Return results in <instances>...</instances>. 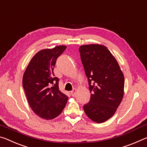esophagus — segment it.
<instances>
[{"label": "esophagus", "instance_id": "1", "mask_svg": "<svg viewBox=\"0 0 147 147\" xmlns=\"http://www.w3.org/2000/svg\"><path fill=\"white\" fill-rule=\"evenodd\" d=\"M70 93H71V95L72 96H75L76 94V88H74L73 90H71Z\"/></svg>", "mask_w": 147, "mask_h": 147}]
</instances>
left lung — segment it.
<instances>
[{
  "instance_id": "left-lung-1",
  "label": "left lung",
  "mask_w": 147,
  "mask_h": 147,
  "mask_svg": "<svg viewBox=\"0 0 147 147\" xmlns=\"http://www.w3.org/2000/svg\"><path fill=\"white\" fill-rule=\"evenodd\" d=\"M79 51L91 93L83 109L92 121L101 123L110 119L121 104L124 96L123 73L104 45H83Z\"/></svg>"
}]
</instances>
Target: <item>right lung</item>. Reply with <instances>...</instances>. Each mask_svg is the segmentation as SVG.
<instances>
[{
    "instance_id": "obj_1",
    "label": "right lung",
    "mask_w": 147,
    "mask_h": 147,
    "mask_svg": "<svg viewBox=\"0 0 147 147\" xmlns=\"http://www.w3.org/2000/svg\"><path fill=\"white\" fill-rule=\"evenodd\" d=\"M66 49V45H59L38 51L23 74V86L28 102L42 119L56 118L68 102V96L59 90V79L53 73L57 58Z\"/></svg>"
}]
</instances>
